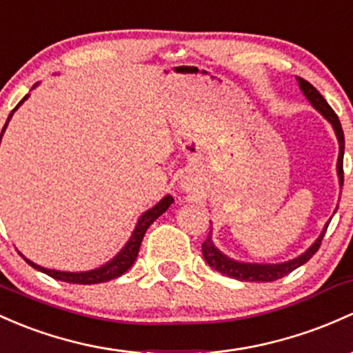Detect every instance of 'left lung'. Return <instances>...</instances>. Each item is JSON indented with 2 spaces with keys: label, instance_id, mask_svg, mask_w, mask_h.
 Returning <instances> with one entry per match:
<instances>
[{
  "label": "left lung",
  "instance_id": "left-lung-1",
  "mask_svg": "<svg viewBox=\"0 0 353 353\" xmlns=\"http://www.w3.org/2000/svg\"><path fill=\"white\" fill-rule=\"evenodd\" d=\"M299 87L301 90L305 92V96L308 97V101L312 102L313 108L318 109L327 119L332 123L333 130L336 132V138H339V145H340V154H339V161H336V170H339V178H340V185H343V150H345V138H343V130H342V124H340L339 116L335 114L330 104L327 101L323 99L320 92H318L314 87L310 84L308 81L305 79L298 77ZM328 229V223L327 227L323 229L321 236L316 239V242L308 249L305 254L296 257L293 261H288V263L283 264H245V263H237V261L229 259L227 256L219 251L217 248L214 245L210 239V232H208V237L203 241L202 244V254L205 257L207 264L215 271L222 272L223 276H229V278L239 279V281H256V283H271L276 281V279H281L290 272H293L294 269L301 266V264L308 263L310 259L314 256V252L320 249L321 241H323L325 232Z\"/></svg>",
  "mask_w": 353,
  "mask_h": 353
}]
</instances>
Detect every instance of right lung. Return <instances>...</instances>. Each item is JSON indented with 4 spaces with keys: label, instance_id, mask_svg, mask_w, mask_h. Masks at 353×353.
<instances>
[{
    "label": "right lung",
    "instance_id": "obj_1",
    "mask_svg": "<svg viewBox=\"0 0 353 353\" xmlns=\"http://www.w3.org/2000/svg\"><path fill=\"white\" fill-rule=\"evenodd\" d=\"M25 99H28V96H25L23 99L20 101V104H18V105H21V102H23ZM18 105L13 109V111H11V114L8 117V121H6L5 128L1 130V136H3V132H5L6 126H8V123H10L11 116H13V112L18 109ZM172 203H173V196L166 195L160 203H157V205H154L153 208H150V210L145 212V214L141 215V219L138 221V225H136V229H134V232H132L131 239L128 241V244L123 248V251L117 254V256L111 261V263L104 264L102 268L94 269V271H85V272L52 271V269H45L41 266H37V264H33L32 261H28L26 257H25V261L32 268L39 269V271L45 272V274H48L50 278L59 279V281L74 283V284H97V283L111 281V279L119 278L121 274H124V272H126L128 269H130L132 264H134L136 257H138V252H139V245H141L143 237H145L148 227H150L151 223L157 221V219L160 217L161 214H165V212L168 210V207L172 205Z\"/></svg>",
    "mask_w": 353,
    "mask_h": 353
}]
</instances>
